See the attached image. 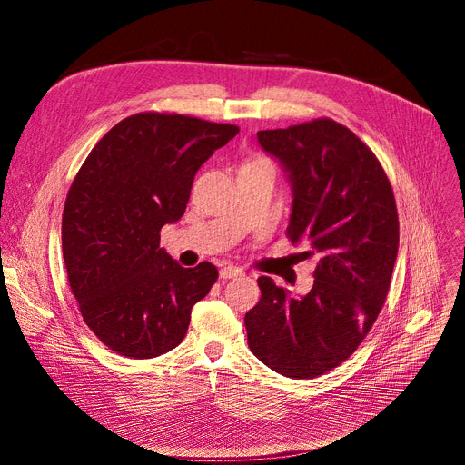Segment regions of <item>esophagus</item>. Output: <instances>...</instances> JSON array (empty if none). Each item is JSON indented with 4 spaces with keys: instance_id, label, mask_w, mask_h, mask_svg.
Listing matches in <instances>:
<instances>
[{
    "instance_id": "esophagus-1",
    "label": "esophagus",
    "mask_w": 465,
    "mask_h": 465,
    "mask_svg": "<svg viewBox=\"0 0 465 465\" xmlns=\"http://www.w3.org/2000/svg\"><path fill=\"white\" fill-rule=\"evenodd\" d=\"M242 275V270L241 267H235V265H226L220 270V279H235V277H241Z\"/></svg>"
}]
</instances>
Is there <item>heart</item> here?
<instances>
[{
  "label": "heart",
  "mask_w": 465,
  "mask_h": 465,
  "mask_svg": "<svg viewBox=\"0 0 465 465\" xmlns=\"http://www.w3.org/2000/svg\"><path fill=\"white\" fill-rule=\"evenodd\" d=\"M258 163H272V162L267 160V158H263V156H252V158H249L242 165H258Z\"/></svg>",
  "instance_id": "obj_1"
}]
</instances>
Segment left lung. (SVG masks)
Masks as SVG:
<instances>
[{"mask_svg":"<svg viewBox=\"0 0 465 465\" xmlns=\"http://www.w3.org/2000/svg\"><path fill=\"white\" fill-rule=\"evenodd\" d=\"M258 141L294 186L286 237L321 262L303 298L258 279L249 347L284 377L314 379L352 356L386 302L400 245L394 190L370 146L331 118L262 130Z\"/></svg>","mask_w":465,"mask_h":465,"instance_id":"8db88e82","label":"left lung"}]
</instances>
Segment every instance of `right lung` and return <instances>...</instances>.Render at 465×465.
<instances>
[{"label": "right lung", "instance_id": "right-lung-1", "mask_svg": "<svg viewBox=\"0 0 465 465\" xmlns=\"http://www.w3.org/2000/svg\"><path fill=\"white\" fill-rule=\"evenodd\" d=\"M237 132L137 113L95 143L73 179L62 214L67 281L83 321L113 352L144 360L175 349L216 282L213 263L184 270L160 249V230L184 214L195 171Z\"/></svg>", "mask_w": 465, "mask_h": 465}]
</instances>
